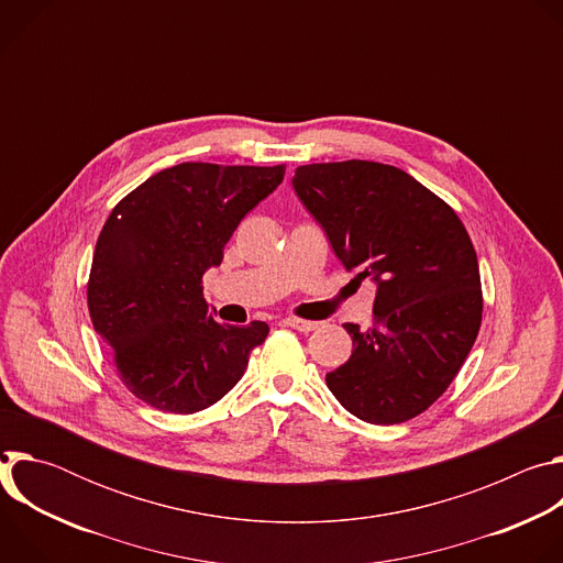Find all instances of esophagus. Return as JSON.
<instances>
[{
  "label": "esophagus",
  "mask_w": 563,
  "mask_h": 563,
  "mask_svg": "<svg viewBox=\"0 0 563 563\" xmlns=\"http://www.w3.org/2000/svg\"><path fill=\"white\" fill-rule=\"evenodd\" d=\"M283 323L287 325V328H294V330H298V332H313L320 323H313V320H305V318H296V316H287Z\"/></svg>",
  "instance_id": "1"
}]
</instances>
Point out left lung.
Masks as SVG:
<instances>
[{"label":"left lung","mask_w":563,"mask_h":563,"mask_svg":"<svg viewBox=\"0 0 563 563\" xmlns=\"http://www.w3.org/2000/svg\"><path fill=\"white\" fill-rule=\"evenodd\" d=\"M291 185L345 269L376 285L372 328L343 325L354 350L328 387L361 421L415 419L454 380L481 328L463 222L410 174L367 159L305 165Z\"/></svg>","instance_id":"left-lung-1"}]
</instances>
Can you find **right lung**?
Segmentation results:
<instances>
[{"mask_svg": "<svg viewBox=\"0 0 563 563\" xmlns=\"http://www.w3.org/2000/svg\"><path fill=\"white\" fill-rule=\"evenodd\" d=\"M285 176L278 167L183 163L122 198L104 222L87 285L89 311L113 365L146 406L194 415L243 378L269 328L218 323L202 276L231 233Z\"/></svg>", "mask_w": 563, "mask_h": 563, "instance_id": "obj_1", "label": "right lung"}]
</instances>
